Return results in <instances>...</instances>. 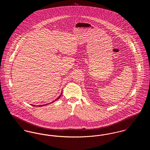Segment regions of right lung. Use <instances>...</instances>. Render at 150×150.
<instances>
[{
  "label": "right lung",
  "instance_id": "obj_1",
  "mask_svg": "<svg viewBox=\"0 0 150 150\" xmlns=\"http://www.w3.org/2000/svg\"><path fill=\"white\" fill-rule=\"evenodd\" d=\"M61 94H62V93H61V95H60V96H59V97H58V98H57V99H56V100H54V101H53V102H54V101H56V100H58V99H59V98H60V97H61ZM53 102H52V103H53ZM47 105V104H46V105ZM33 106H35V105H33ZM44 106V105H41V106Z\"/></svg>",
  "mask_w": 150,
  "mask_h": 150
}]
</instances>
